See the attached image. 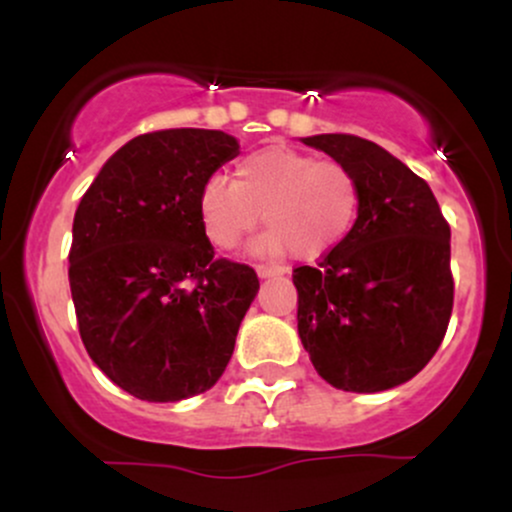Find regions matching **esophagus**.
<instances>
[{"mask_svg":"<svg viewBox=\"0 0 512 512\" xmlns=\"http://www.w3.org/2000/svg\"><path fill=\"white\" fill-rule=\"evenodd\" d=\"M289 269L281 267V264H257V274L262 276V279H267V276H284Z\"/></svg>","mask_w":512,"mask_h":512,"instance_id":"esophagus-1","label":"esophagus"}]
</instances>
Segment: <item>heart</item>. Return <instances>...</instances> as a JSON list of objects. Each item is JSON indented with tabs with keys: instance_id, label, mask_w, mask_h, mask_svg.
I'll return each mask as SVG.
<instances>
[{
	"instance_id": "b5f03b06",
	"label": "heart",
	"mask_w": 512,
	"mask_h": 512,
	"mask_svg": "<svg viewBox=\"0 0 512 512\" xmlns=\"http://www.w3.org/2000/svg\"><path fill=\"white\" fill-rule=\"evenodd\" d=\"M361 192L349 168L301 151L269 146L245 156L236 182L211 175L199 192V219L216 248L236 250L260 226L262 252L313 260L349 236Z\"/></svg>"
}]
</instances>
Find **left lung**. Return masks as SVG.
<instances>
[{
	"mask_svg": "<svg viewBox=\"0 0 512 512\" xmlns=\"http://www.w3.org/2000/svg\"><path fill=\"white\" fill-rule=\"evenodd\" d=\"M303 144L354 173L358 219L315 267L293 269L298 334L317 373L346 392H383L431 361L455 298L450 223L424 178L354 134Z\"/></svg>",
	"mask_w": 512,
	"mask_h": 512,
	"instance_id": "8db88e82",
	"label": "left lung"
}]
</instances>
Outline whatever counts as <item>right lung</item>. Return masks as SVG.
<instances>
[{"instance_id":"right-lung-1","label":"right lung","mask_w":512,"mask_h":512,"mask_svg":"<svg viewBox=\"0 0 512 512\" xmlns=\"http://www.w3.org/2000/svg\"><path fill=\"white\" fill-rule=\"evenodd\" d=\"M238 142L219 129H158L127 142L81 197L69 286L88 356L146 402L207 392L231 361L260 289L248 264L214 257L199 192Z\"/></svg>"}]
</instances>
